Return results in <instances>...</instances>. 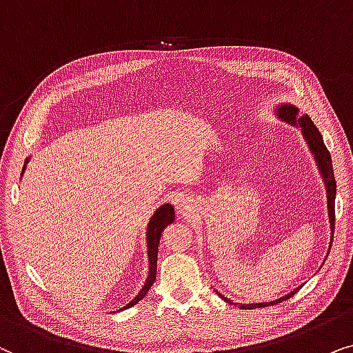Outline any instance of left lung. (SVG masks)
<instances>
[{"mask_svg":"<svg viewBox=\"0 0 353 353\" xmlns=\"http://www.w3.org/2000/svg\"><path fill=\"white\" fill-rule=\"evenodd\" d=\"M278 114L281 119L290 122V124L294 125H300V129H302V134L305 135V140L308 142V147L312 150L314 159H316V164L319 168V171H321V176L324 179V184H326V192H327V211H330V221H331V229L332 232H334V221H336V216H334V200H336V179H334V171H332V161H331V154H330V150L326 148V145L323 142V137L321 134H319V130L314 128V124L310 119L308 116H299V110L295 106H290V105H281V108L278 110ZM332 243V241H331ZM331 250V248H330ZM299 289H295L294 292H290L285 295V297L279 299V300H274V302H268V303H252V305H241L242 308H247V310H253V308H265V307H271V305L274 303H281L284 302V300H288L289 297H292V295L297 292ZM221 299H224L225 302L232 303L231 300H228L224 297V295L219 294Z\"/></svg>","mask_w":353,"mask_h":353,"instance_id":"left-lung-1","label":"left lung"}]
</instances>
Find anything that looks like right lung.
I'll list each match as a JSON object with an SVG mask.
<instances>
[{"label":"right lung","mask_w":353,"mask_h":353,"mask_svg":"<svg viewBox=\"0 0 353 353\" xmlns=\"http://www.w3.org/2000/svg\"><path fill=\"white\" fill-rule=\"evenodd\" d=\"M26 168V166H23ZM174 221V208L171 205H163L157 210V213L152 216L148 223V229H147V243H148V261H150V272L147 283L140 290L137 297H135L132 302L125 305L124 308H130L134 307L135 303H139L142 300L147 292L152 288L154 279H157V261H158V245H159V237H161V232L164 231L168 224H171Z\"/></svg>","instance_id":"add662e5"}]
</instances>
